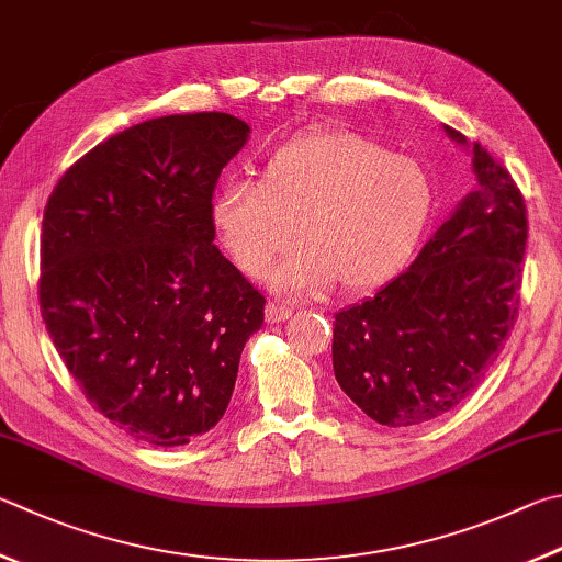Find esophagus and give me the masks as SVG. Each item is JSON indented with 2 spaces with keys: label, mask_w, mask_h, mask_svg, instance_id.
Returning a JSON list of instances; mask_svg holds the SVG:
<instances>
[{
  "label": "esophagus",
  "mask_w": 562,
  "mask_h": 562,
  "mask_svg": "<svg viewBox=\"0 0 562 562\" xmlns=\"http://www.w3.org/2000/svg\"><path fill=\"white\" fill-rule=\"evenodd\" d=\"M290 316H292V310L282 307V304L268 302V307H265V322L268 324H280L284 319H290Z\"/></svg>",
  "instance_id": "obj_1"
}]
</instances>
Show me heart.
<instances>
[{"mask_svg":"<svg viewBox=\"0 0 562 562\" xmlns=\"http://www.w3.org/2000/svg\"><path fill=\"white\" fill-rule=\"evenodd\" d=\"M435 211V183L420 161L393 155L359 132H314L274 149L260 187L228 181L213 191L211 226L238 268L270 272V288L314 297L341 280L361 292L393 280L420 246Z\"/></svg>","mask_w":562,"mask_h":562,"instance_id":"b5f03b06","label":"heart"}]
</instances>
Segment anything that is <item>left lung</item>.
I'll return each mask as SVG.
<instances>
[{
	"instance_id": "1",
	"label": "left lung",
	"mask_w": 562,
	"mask_h": 562,
	"mask_svg": "<svg viewBox=\"0 0 562 562\" xmlns=\"http://www.w3.org/2000/svg\"><path fill=\"white\" fill-rule=\"evenodd\" d=\"M442 130L472 155L476 187L411 268L334 314L336 381L387 427L430 423L464 403L502 353L521 300V191L479 142Z\"/></svg>"
}]
</instances>
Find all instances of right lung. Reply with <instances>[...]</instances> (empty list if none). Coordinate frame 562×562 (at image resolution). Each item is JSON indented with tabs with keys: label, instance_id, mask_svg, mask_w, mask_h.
I'll list each match as a JSON object with an SVG mask.
<instances>
[{
	"label": "right lung",
	"instance_id": "obj_1",
	"mask_svg": "<svg viewBox=\"0 0 562 562\" xmlns=\"http://www.w3.org/2000/svg\"><path fill=\"white\" fill-rule=\"evenodd\" d=\"M250 137L226 112L139 122L50 191L41 226L46 331L95 411L181 447L226 413L265 297L213 246L209 203Z\"/></svg>",
	"mask_w": 562,
	"mask_h": 562
}]
</instances>
